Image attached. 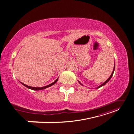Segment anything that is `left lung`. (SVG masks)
I'll return each instance as SVG.
<instances>
[{
    "instance_id": "1",
    "label": "left lung",
    "mask_w": 134,
    "mask_h": 134,
    "mask_svg": "<svg viewBox=\"0 0 134 134\" xmlns=\"http://www.w3.org/2000/svg\"><path fill=\"white\" fill-rule=\"evenodd\" d=\"M115 66H114V68H113V71H112V73L111 74V75H110V76H109V78H108V79L107 80H106V81H105V82L102 84H101L100 85V86H99V87H97V89H98V88H100V87H102V86H104V85H105V84H106L108 82V81L109 80H110L111 79V78H112V75H113V72H114V71H115ZM78 82H79V81H78ZM79 83L81 84V85H82V86H83V84H81V83L80 82H79Z\"/></svg>"
}]
</instances>
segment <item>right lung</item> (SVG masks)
Instances as JSON below:
<instances>
[{
    "label": "right lung",
    "mask_w": 134,
    "mask_h": 134,
    "mask_svg": "<svg viewBox=\"0 0 134 134\" xmlns=\"http://www.w3.org/2000/svg\"><path fill=\"white\" fill-rule=\"evenodd\" d=\"M58 78L56 79L55 81H54V82H53V83H52L51 84H49V85H48V86H44V87H30V86H27V85H26V84H23V83H21L24 86H25L26 87H27V88H29V89H31V90H34V91H39V90H44V89H46V88H48V87H51V86H52V85H54V84H55L56 82H58Z\"/></svg>",
    "instance_id": "right-lung-1"
}]
</instances>
